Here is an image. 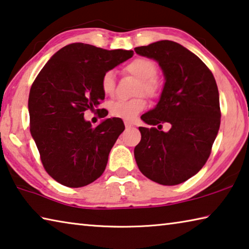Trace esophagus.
Listing matches in <instances>:
<instances>
[{"mask_svg": "<svg viewBox=\"0 0 249 249\" xmlns=\"http://www.w3.org/2000/svg\"><path fill=\"white\" fill-rule=\"evenodd\" d=\"M124 124H125V127L126 128H130V127H132V126H134V124L132 123V122H128V121H126Z\"/></svg>", "mask_w": 249, "mask_h": 249, "instance_id": "34e87169", "label": "esophagus"}]
</instances>
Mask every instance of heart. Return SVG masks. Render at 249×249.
Segmentation results:
<instances>
[{
  "mask_svg": "<svg viewBox=\"0 0 249 249\" xmlns=\"http://www.w3.org/2000/svg\"><path fill=\"white\" fill-rule=\"evenodd\" d=\"M124 70L127 73L141 80L140 92L149 98H157L161 93V83L155 77L157 74V66L148 58H136L125 66ZM115 73L108 70L101 78V88L107 95H113L115 91ZM147 107V101L144 98L133 100H120L109 105V112L115 117L122 120L132 121Z\"/></svg>",
  "mask_w": 249,
  "mask_h": 249,
  "instance_id": "obj_1",
  "label": "heart"
}]
</instances>
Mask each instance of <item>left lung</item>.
Returning <instances> with one entry per match:
<instances>
[{
    "instance_id": "8db88e82",
    "label": "left lung",
    "mask_w": 249,
    "mask_h": 249,
    "mask_svg": "<svg viewBox=\"0 0 249 249\" xmlns=\"http://www.w3.org/2000/svg\"><path fill=\"white\" fill-rule=\"evenodd\" d=\"M135 52L157 61L166 80L157 105L141 117L158 129L140 127L135 160L142 174L155 182L182 183L205 165L220 128L215 79L199 57L175 41H156ZM162 123L172 125L168 132L159 130Z\"/></svg>"
}]
</instances>
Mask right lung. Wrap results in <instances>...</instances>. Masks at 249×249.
Instances as JSON below:
<instances>
[{
  "label": "right lung",
  "instance_id": "right-lung-1",
  "mask_svg": "<svg viewBox=\"0 0 249 249\" xmlns=\"http://www.w3.org/2000/svg\"><path fill=\"white\" fill-rule=\"evenodd\" d=\"M133 54V50L74 43L58 50L37 75L28 98L31 134L45 170L57 182L80 188L102 176L125 126L112 117L92 127L84 112L94 111L104 100V72Z\"/></svg>",
  "mask_w": 249,
  "mask_h": 249
}]
</instances>
